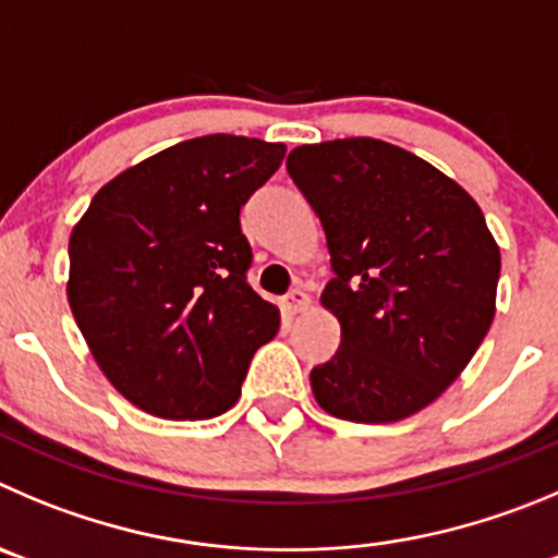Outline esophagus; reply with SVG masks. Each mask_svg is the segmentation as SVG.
Instances as JSON below:
<instances>
[{"instance_id":"34e87169","label":"esophagus","mask_w":558,"mask_h":558,"mask_svg":"<svg viewBox=\"0 0 558 558\" xmlns=\"http://www.w3.org/2000/svg\"><path fill=\"white\" fill-rule=\"evenodd\" d=\"M311 308V296L305 294L303 289H294L291 291L289 296L283 300V311L289 316H296V314H303V311Z\"/></svg>"}]
</instances>
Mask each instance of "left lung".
<instances>
[{
    "label": "left lung",
    "instance_id": "8db88e82",
    "mask_svg": "<svg viewBox=\"0 0 558 558\" xmlns=\"http://www.w3.org/2000/svg\"><path fill=\"white\" fill-rule=\"evenodd\" d=\"M286 170L319 215L336 272L322 305L341 347L311 372L316 402L355 424L410 418L460 377L496 316L501 250L482 208L374 137L300 145Z\"/></svg>",
    "mask_w": 558,
    "mask_h": 558
}]
</instances>
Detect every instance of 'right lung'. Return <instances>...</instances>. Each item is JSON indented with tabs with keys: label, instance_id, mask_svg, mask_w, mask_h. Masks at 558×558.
Segmentation results:
<instances>
[{
	"label": "right lung",
	"instance_id": "right-lung-1",
	"mask_svg": "<svg viewBox=\"0 0 558 558\" xmlns=\"http://www.w3.org/2000/svg\"><path fill=\"white\" fill-rule=\"evenodd\" d=\"M283 156V143L255 137L184 140L107 181L71 231L68 305L134 408L203 421L236 404L280 327L244 275L239 211Z\"/></svg>",
	"mask_w": 558,
	"mask_h": 558
}]
</instances>
